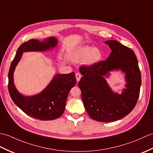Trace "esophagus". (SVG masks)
Instances as JSON below:
<instances>
[{
    "label": "esophagus",
    "mask_w": 153,
    "mask_h": 153,
    "mask_svg": "<svg viewBox=\"0 0 153 153\" xmlns=\"http://www.w3.org/2000/svg\"><path fill=\"white\" fill-rule=\"evenodd\" d=\"M76 77L77 82H79V81L80 80L81 77V75L79 73H76Z\"/></svg>",
    "instance_id": "obj_1"
}]
</instances>
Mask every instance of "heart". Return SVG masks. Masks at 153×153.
<instances>
[{
	"label": "heart",
	"mask_w": 153,
	"mask_h": 153,
	"mask_svg": "<svg viewBox=\"0 0 153 153\" xmlns=\"http://www.w3.org/2000/svg\"><path fill=\"white\" fill-rule=\"evenodd\" d=\"M102 52L98 48L83 45L77 48L73 53V59L77 62L83 61L87 65H93L102 59Z\"/></svg>",
	"instance_id": "1"
}]
</instances>
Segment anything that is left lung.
<instances>
[{"instance_id":"8db88e82","label":"left lung","mask_w":153,"mask_h":153,"mask_svg":"<svg viewBox=\"0 0 153 153\" xmlns=\"http://www.w3.org/2000/svg\"><path fill=\"white\" fill-rule=\"evenodd\" d=\"M105 44L111 49L109 57L90 66H81L83 77L78 85L88 115L97 121L112 122L125 117L134 108L139 98L141 77L132 49L116 40ZM114 69L126 74L127 83L121 95L113 92L104 78Z\"/></svg>"}]
</instances>
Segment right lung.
<instances>
[{
    "mask_svg": "<svg viewBox=\"0 0 153 153\" xmlns=\"http://www.w3.org/2000/svg\"><path fill=\"white\" fill-rule=\"evenodd\" d=\"M57 40L54 37L28 40L17 49L16 55L10 65L8 72V91L15 104L27 115L42 120L59 118L65 111L69 91L76 84L75 73L56 74L45 89L36 95L24 97L17 91L13 83V72L25 51H43L55 48Z\"/></svg>",
    "mask_w": 153,
    "mask_h": 153,
    "instance_id": "right-lung-1",
    "label": "right lung"
}]
</instances>
